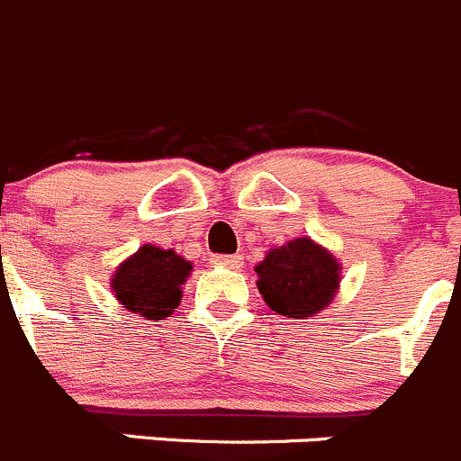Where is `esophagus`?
I'll return each mask as SVG.
<instances>
[{"mask_svg":"<svg viewBox=\"0 0 461 461\" xmlns=\"http://www.w3.org/2000/svg\"><path fill=\"white\" fill-rule=\"evenodd\" d=\"M214 267H223V269H240L242 267V256H214Z\"/></svg>","mask_w":461,"mask_h":461,"instance_id":"34e87169","label":"esophagus"}]
</instances>
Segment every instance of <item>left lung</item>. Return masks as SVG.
<instances>
[{"label":"left lung","mask_w":461,"mask_h":461,"mask_svg":"<svg viewBox=\"0 0 461 461\" xmlns=\"http://www.w3.org/2000/svg\"><path fill=\"white\" fill-rule=\"evenodd\" d=\"M258 289L274 312L289 319L317 317L335 299L341 280L337 258L310 238L271 249L256 267Z\"/></svg>","instance_id":"left-lung-1"}]
</instances>
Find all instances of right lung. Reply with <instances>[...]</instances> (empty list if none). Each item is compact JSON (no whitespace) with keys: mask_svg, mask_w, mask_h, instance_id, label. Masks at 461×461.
Masks as SVG:
<instances>
[{"mask_svg":"<svg viewBox=\"0 0 461 461\" xmlns=\"http://www.w3.org/2000/svg\"><path fill=\"white\" fill-rule=\"evenodd\" d=\"M192 271V262L172 249L144 244L117 267L111 280L115 299L133 314L160 321L178 308L181 285Z\"/></svg>","mask_w":461,"mask_h":461,"instance_id":"right-lung-1","label":"right lung"}]
</instances>
